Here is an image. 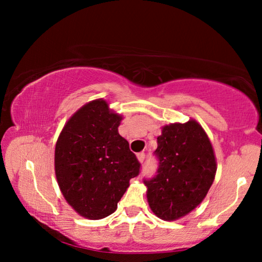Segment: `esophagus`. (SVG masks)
Returning a JSON list of instances; mask_svg holds the SVG:
<instances>
[{
	"mask_svg": "<svg viewBox=\"0 0 262 262\" xmlns=\"http://www.w3.org/2000/svg\"><path fill=\"white\" fill-rule=\"evenodd\" d=\"M137 158H139L140 163L143 164L144 159H145V154H144V152H140V154H137Z\"/></svg>",
	"mask_w": 262,
	"mask_h": 262,
	"instance_id": "1",
	"label": "esophagus"
}]
</instances>
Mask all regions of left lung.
Wrapping results in <instances>:
<instances>
[{"instance_id": "1", "label": "left lung", "mask_w": 262, "mask_h": 262, "mask_svg": "<svg viewBox=\"0 0 262 262\" xmlns=\"http://www.w3.org/2000/svg\"><path fill=\"white\" fill-rule=\"evenodd\" d=\"M158 168L143 179L151 210L165 221L178 220L202 202L214 181L216 161L205 130L196 121L165 126L154 152Z\"/></svg>"}]
</instances>
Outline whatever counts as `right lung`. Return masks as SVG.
Returning a JSON list of instances; mask_svg holds the SVG:
<instances>
[{"mask_svg":"<svg viewBox=\"0 0 262 262\" xmlns=\"http://www.w3.org/2000/svg\"><path fill=\"white\" fill-rule=\"evenodd\" d=\"M120 115L97 99L79 108L55 147V174L67 202L79 215L100 220L113 214L141 164L118 133Z\"/></svg>","mask_w":262,"mask_h":262,"instance_id":"right-lung-1","label":"right lung"}]
</instances>
